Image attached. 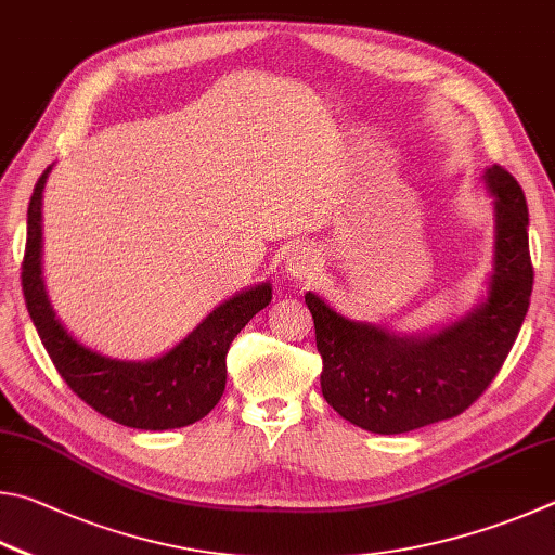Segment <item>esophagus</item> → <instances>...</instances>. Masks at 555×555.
<instances>
[{
    "instance_id": "esophagus-1",
    "label": "esophagus",
    "mask_w": 555,
    "mask_h": 555,
    "mask_svg": "<svg viewBox=\"0 0 555 555\" xmlns=\"http://www.w3.org/2000/svg\"><path fill=\"white\" fill-rule=\"evenodd\" d=\"M317 266V258L312 256V250L305 248V246H295L293 250L287 253V262H285V270L289 278H297V280H305L314 272Z\"/></svg>"
}]
</instances>
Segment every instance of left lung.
<instances>
[{
    "instance_id": "8db88e82",
    "label": "left lung",
    "mask_w": 555,
    "mask_h": 555,
    "mask_svg": "<svg viewBox=\"0 0 555 555\" xmlns=\"http://www.w3.org/2000/svg\"><path fill=\"white\" fill-rule=\"evenodd\" d=\"M494 194V268L485 302L426 336H397L334 312L305 295L322 356V395L346 422L373 434H404L463 414L509 356L533 287L527 197L514 175H482Z\"/></svg>"
}]
</instances>
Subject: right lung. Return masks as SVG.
<instances>
[{
    "label": "right lung",
    "mask_w": 555,
    "mask_h": 555,
    "mask_svg": "<svg viewBox=\"0 0 555 555\" xmlns=\"http://www.w3.org/2000/svg\"><path fill=\"white\" fill-rule=\"evenodd\" d=\"M51 168L38 178L26 219L22 287L26 309L67 387L106 420L165 431L199 422L227 387V353L236 334L272 299L270 283L227 299L188 338L155 361H116L82 346L57 322L41 275V199Z\"/></svg>",
    "instance_id": "add662e5"
}]
</instances>
